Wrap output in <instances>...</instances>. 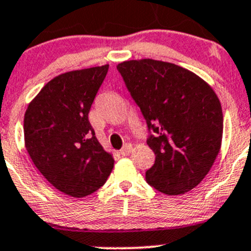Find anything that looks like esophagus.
<instances>
[{
	"mask_svg": "<svg viewBox=\"0 0 251 251\" xmlns=\"http://www.w3.org/2000/svg\"><path fill=\"white\" fill-rule=\"evenodd\" d=\"M131 151H132V146H131L130 143H126L125 146H124L123 148H121L120 154L123 156H126V155H128V154L131 153Z\"/></svg>",
	"mask_w": 251,
	"mask_h": 251,
	"instance_id": "34e87169",
	"label": "esophagus"
}]
</instances>
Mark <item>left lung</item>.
<instances>
[{"label": "left lung", "instance_id": "1", "mask_svg": "<svg viewBox=\"0 0 251 251\" xmlns=\"http://www.w3.org/2000/svg\"><path fill=\"white\" fill-rule=\"evenodd\" d=\"M148 126L155 154L148 184L169 196L191 191L220 151L224 115L216 93L198 75L173 63L127 60L116 67Z\"/></svg>", "mask_w": 251, "mask_h": 251}]
</instances>
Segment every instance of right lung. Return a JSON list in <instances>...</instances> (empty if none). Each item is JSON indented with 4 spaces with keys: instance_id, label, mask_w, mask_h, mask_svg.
Wrapping results in <instances>:
<instances>
[{
    "instance_id": "right-lung-1",
    "label": "right lung",
    "mask_w": 251,
    "mask_h": 251,
    "mask_svg": "<svg viewBox=\"0 0 251 251\" xmlns=\"http://www.w3.org/2000/svg\"><path fill=\"white\" fill-rule=\"evenodd\" d=\"M109 65L58 75L25 111V147L45 178L70 197L82 198L103 186L114 159L96 138L88 113Z\"/></svg>"
}]
</instances>
